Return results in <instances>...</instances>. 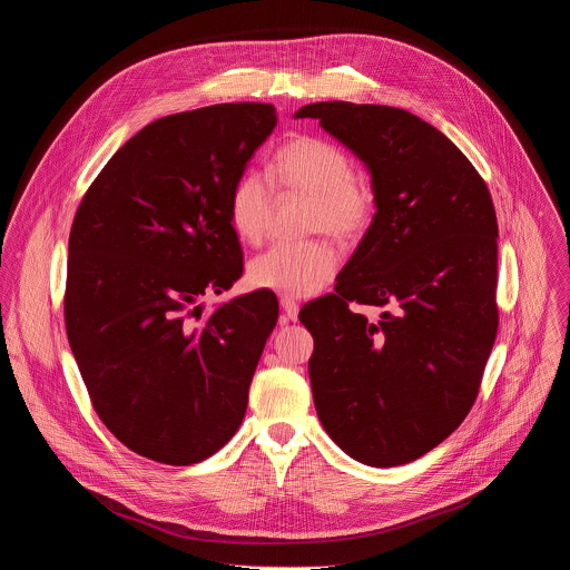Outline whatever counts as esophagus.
<instances>
[{
	"label": "esophagus",
	"instance_id": "obj_1",
	"mask_svg": "<svg viewBox=\"0 0 570 570\" xmlns=\"http://www.w3.org/2000/svg\"><path fill=\"white\" fill-rule=\"evenodd\" d=\"M282 311L288 320H297V313H299V304L291 297H282Z\"/></svg>",
	"mask_w": 570,
	"mask_h": 570
}]
</instances>
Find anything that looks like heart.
<instances>
[{"instance_id": "heart-1", "label": "heart", "mask_w": 570, "mask_h": 570, "mask_svg": "<svg viewBox=\"0 0 570 570\" xmlns=\"http://www.w3.org/2000/svg\"><path fill=\"white\" fill-rule=\"evenodd\" d=\"M273 180L284 191L311 196L308 229L327 232L338 240L358 238L372 218V196L356 180L354 159L336 144L297 135L273 157ZM273 191L257 174H243L227 196V220L238 240L257 246L268 232ZM338 257L327 240L277 243L250 262V284L286 297H306L327 284Z\"/></svg>"}]
</instances>
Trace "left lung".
I'll return each instance as SVG.
<instances>
[{
	"label": "left lung",
	"mask_w": 570,
	"mask_h": 570,
	"mask_svg": "<svg viewBox=\"0 0 570 570\" xmlns=\"http://www.w3.org/2000/svg\"><path fill=\"white\" fill-rule=\"evenodd\" d=\"M295 117L363 161L376 205L336 293L299 313L317 417L363 464L413 462L462 424L497 341L490 189L444 132L401 108L320 101ZM354 301L382 315L367 321Z\"/></svg>",
	"instance_id": "left-lung-1"
}]
</instances>
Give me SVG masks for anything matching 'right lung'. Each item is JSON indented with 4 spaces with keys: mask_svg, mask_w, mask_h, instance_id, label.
Instances as JSON below:
<instances>
[{
    "mask_svg": "<svg viewBox=\"0 0 570 570\" xmlns=\"http://www.w3.org/2000/svg\"><path fill=\"white\" fill-rule=\"evenodd\" d=\"M277 126L271 104L161 117L130 137L78 205L65 327L92 405L130 451L196 464L223 449L279 304L266 291L203 317L243 275L227 196Z\"/></svg>",
    "mask_w": 570,
    "mask_h": 570,
    "instance_id": "add662e5",
    "label": "right lung"
}]
</instances>
